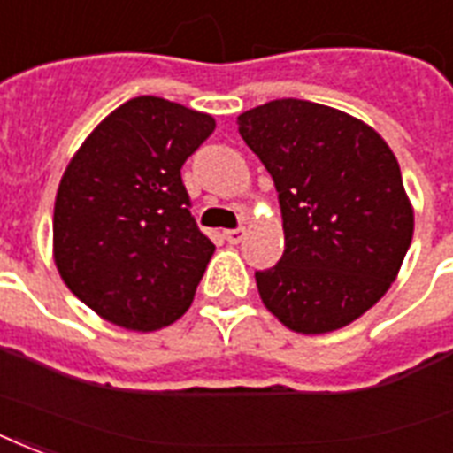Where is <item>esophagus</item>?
I'll use <instances>...</instances> for the list:
<instances>
[{"label": "esophagus", "mask_w": 453, "mask_h": 453, "mask_svg": "<svg viewBox=\"0 0 453 453\" xmlns=\"http://www.w3.org/2000/svg\"><path fill=\"white\" fill-rule=\"evenodd\" d=\"M243 236H246V229L243 226H239V229H229V231H224V239L229 241V243H241L243 241Z\"/></svg>", "instance_id": "obj_1"}]
</instances>
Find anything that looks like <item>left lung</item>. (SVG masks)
Returning a JSON list of instances; mask_svg holds the SVG:
<instances>
[{
    "label": "left lung",
    "instance_id": "1",
    "mask_svg": "<svg viewBox=\"0 0 453 453\" xmlns=\"http://www.w3.org/2000/svg\"><path fill=\"white\" fill-rule=\"evenodd\" d=\"M236 124L284 222L281 260L255 272L265 308L301 334L346 327L387 294L413 239L399 162L375 128L318 102L272 100Z\"/></svg>",
    "mask_w": 453,
    "mask_h": 453
}]
</instances>
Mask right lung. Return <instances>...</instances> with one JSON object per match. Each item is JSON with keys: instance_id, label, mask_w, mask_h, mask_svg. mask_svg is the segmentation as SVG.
Returning <instances> with one entry per match:
<instances>
[{"instance_id": "obj_1", "label": "right lung", "mask_w": 453, "mask_h": 453, "mask_svg": "<svg viewBox=\"0 0 453 453\" xmlns=\"http://www.w3.org/2000/svg\"><path fill=\"white\" fill-rule=\"evenodd\" d=\"M214 119L142 95L85 138L54 200V263L100 318L155 332L188 311L214 243L190 214L183 162Z\"/></svg>"}]
</instances>
